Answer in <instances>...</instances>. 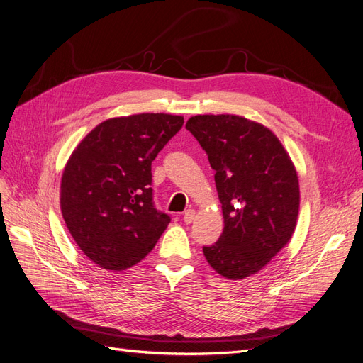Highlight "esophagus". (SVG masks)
<instances>
[{
	"label": "esophagus",
	"mask_w": 363,
	"mask_h": 363,
	"mask_svg": "<svg viewBox=\"0 0 363 363\" xmlns=\"http://www.w3.org/2000/svg\"><path fill=\"white\" fill-rule=\"evenodd\" d=\"M194 217H196V211H194V209L185 211V213H184V223H185V224H191L193 220H194Z\"/></svg>",
	"instance_id": "34e87169"
}]
</instances>
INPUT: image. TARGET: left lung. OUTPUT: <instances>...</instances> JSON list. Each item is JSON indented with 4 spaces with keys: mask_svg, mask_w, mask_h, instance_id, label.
<instances>
[{
    "mask_svg": "<svg viewBox=\"0 0 363 363\" xmlns=\"http://www.w3.org/2000/svg\"><path fill=\"white\" fill-rule=\"evenodd\" d=\"M185 128L216 172L224 230L203 247L208 263L229 279L257 274L296 229L299 179L275 134L239 115H196Z\"/></svg>",
    "mask_w": 363,
    "mask_h": 363,
    "instance_id": "obj_1",
    "label": "left lung"
}]
</instances>
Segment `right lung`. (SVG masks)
<instances>
[{
	"instance_id": "add662e5",
	"label": "right lung",
	"mask_w": 363,
	"mask_h": 363,
	"mask_svg": "<svg viewBox=\"0 0 363 363\" xmlns=\"http://www.w3.org/2000/svg\"><path fill=\"white\" fill-rule=\"evenodd\" d=\"M184 124L169 113L103 121L64 167L61 212L85 256L103 269L124 271L155 247L170 223L154 208L151 164Z\"/></svg>"
}]
</instances>
